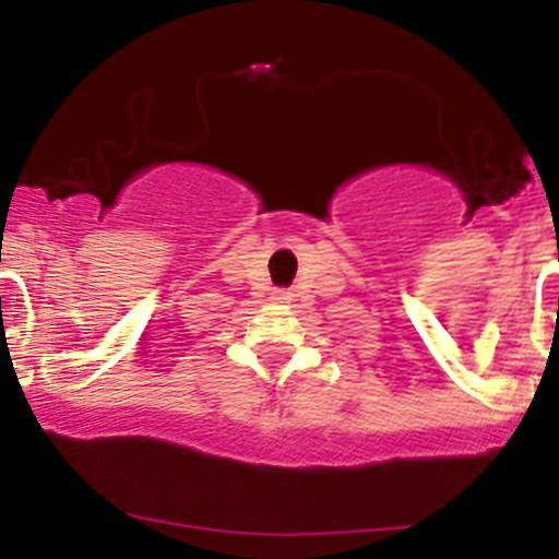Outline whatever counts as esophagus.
<instances>
[{
	"label": "esophagus",
	"mask_w": 559,
	"mask_h": 559,
	"mask_svg": "<svg viewBox=\"0 0 559 559\" xmlns=\"http://www.w3.org/2000/svg\"><path fill=\"white\" fill-rule=\"evenodd\" d=\"M273 300H278V302H289L292 300V292H286V289H278L273 295Z\"/></svg>",
	"instance_id": "34e87169"
}]
</instances>
